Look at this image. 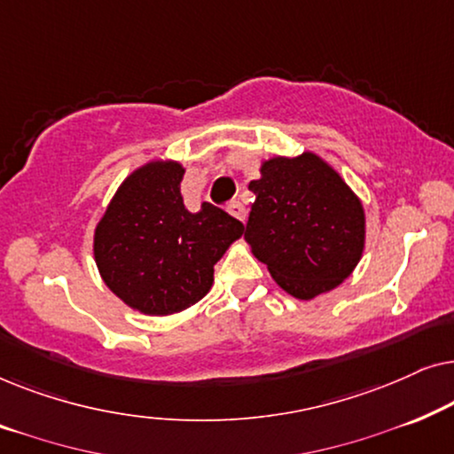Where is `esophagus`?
Returning <instances> with one entry per match:
<instances>
[{"instance_id": "1", "label": "esophagus", "mask_w": 454, "mask_h": 454, "mask_svg": "<svg viewBox=\"0 0 454 454\" xmlns=\"http://www.w3.org/2000/svg\"><path fill=\"white\" fill-rule=\"evenodd\" d=\"M227 213L231 215V216H235V219L241 221V223L246 221V208H244V204L238 202V200H233L231 204H229V207H227Z\"/></svg>"}]
</instances>
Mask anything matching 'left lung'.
<instances>
[{
	"instance_id": "obj_1",
	"label": "left lung",
	"mask_w": 454,
	"mask_h": 454,
	"mask_svg": "<svg viewBox=\"0 0 454 454\" xmlns=\"http://www.w3.org/2000/svg\"><path fill=\"white\" fill-rule=\"evenodd\" d=\"M247 188L256 200L244 238L278 287L314 300L351 275L364 254L365 213L325 159L272 157Z\"/></svg>"
}]
</instances>
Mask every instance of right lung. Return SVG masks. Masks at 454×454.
Segmentation results:
<instances>
[{
    "instance_id": "add662e5",
    "label": "right lung",
    "mask_w": 454,
    "mask_h": 454,
    "mask_svg": "<svg viewBox=\"0 0 454 454\" xmlns=\"http://www.w3.org/2000/svg\"><path fill=\"white\" fill-rule=\"evenodd\" d=\"M184 165L151 160L123 179L97 223L95 262L105 285L132 309L169 316L194 306L215 281V264L244 225L202 202L184 207Z\"/></svg>"
}]
</instances>
